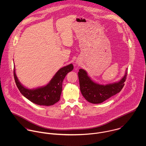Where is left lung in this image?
Here are the masks:
<instances>
[{
	"mask_svg": "<svg viewBox=\"0 0 146 146\" xmlns=\"http://www.w3.org/2000/svg\"><path fill=\"white\" fill-rule=\"evenodd\" d=\"M127 75L126 69L125 75L119 82L104 85L93 81L88 76L86 71L81 68L78 72L81 93L89 102L94 104H101L121 90L124 86Z\"/></svg>",
	"mask_w": 146,
	"mask_h": 146,
	"instance_id": "1",
	"label": "left lung"
}]
</instances>
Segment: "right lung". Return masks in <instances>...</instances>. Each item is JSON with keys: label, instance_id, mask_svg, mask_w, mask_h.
Masks as SVG:
<instances>
[{"label": "right lung", "instance_id": "right-lung-1", "mask_svg": "<svg viewBox=\"0 0 146 146\" xmlns=\"http://www.w3.org/2000/svg\"><path fill=\"white\" fill-rule=\"evenodd\" d=\"M74 68L70 64L60 68L49 83L45 86L36 89H29L23 86L19 82L14 67V78L16 85L21 94L33 103L40 106H52L59 101L62 93V82L68 72Z\"/></svg>", "mask_w": 146, "mask_h": 146}]
</instances>
